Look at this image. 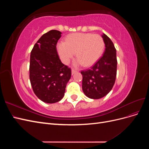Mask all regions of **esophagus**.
<instances>
[{
    "instance_id": "34e87169",
    "label": "esophagus",
    "mask_w": 149,
    "mask_h": 149,
    "mask_svg": "<svg viewBox=\"0 0 149 149\" xmlns=\"http://www.w3.org/2000/svg\"><path fill=\"white\" fill-rule=\"evenodd\" d=\"M76 70H71V74H72V75H73V74L76 73Z\"/></svg>"
}]
</instances>
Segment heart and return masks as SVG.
I'll use <instances>...</instances> for the list:
<instances>
[{
  "label": "heart",
  "mask_w": 149,
  "mask_h": 149,
  "mask_svg": "<svg viewBox=\"0 0 149 149\" xmlns=\"http://www.w3.org/2000/svg\"><path fill=\"white\" fill-rule=\"evenodd\" d=\"M104 49V42L100 35L89 33H76L68 35L66 42H60L57 50L61 61L68 63L75 54V67L93 65L100 59Z\"/></svg>",
  "instance_id": "heart-1"
}]
</instances>
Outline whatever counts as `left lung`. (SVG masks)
I'll return each mask as SVG.
<instances>
[{
  "mask_svg": "<svg viewBox=\"0 0 149 149\" xmlns=\"http://www.w3.org/2000/svg\"><path fill=\"white\" fill-rule=\"evenodd\" d=\"M102 38L106 47L102 56L89 70L81 72L83 91L86 96L93 100L106 96L113 87L116 78V49L106 34L103 33Z\"/></svg>",
  "mask_w": 149,
  "mask_h": 149,
  "instance_id": "left-lung-1",
  "label": "left lung"
}]
</instances>
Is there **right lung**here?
<instances>
[{
    "instance_id": "right-lung-1",
    "label": "right lung",
    "mask_w": 149,
    "mask_h": 149,
    "mask_svg": "<svg viewBox=\"0 0 149 149\" xmlns=\"http://www.w3.org/2000/svg\"><path fill=\"white\" fill-rule=\"evenodd\" d=\"M61 32L52 30L39 38L30 53V80L35 95L44 102L62 100L71 71L63 64L56 51Z\"/></svg>"
}]
</instances>
